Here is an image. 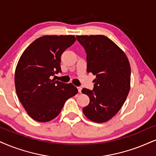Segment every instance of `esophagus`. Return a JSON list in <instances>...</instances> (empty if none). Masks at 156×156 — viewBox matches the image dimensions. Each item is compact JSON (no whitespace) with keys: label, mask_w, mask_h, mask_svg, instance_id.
I'll use <instances>...</instances> for the list:
<instances>
[{"label":"esophagus","mask_w":156,"mask_h":156,"mask_svg":"<svg viewBox=\"0 0 156 156\" xmlns=\"http://www.w3.org/2000/svg\"><path fill=\"white\" fill-rule=\"evenodd\" d=\"M77 89H78V92H79V93H81V92H82V87H78Z\"/></svg>","instance_id":"obj_1"}]
</instances>
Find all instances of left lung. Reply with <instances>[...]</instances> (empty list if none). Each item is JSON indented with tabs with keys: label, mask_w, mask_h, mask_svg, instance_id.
Returning <instances> with one entry per match:
<instances>
[{
	"label": "left lung",
	"mask_w": 156,
	"mask_h": 156,
	"mask_svg": "<svg viewBox=\"0 0 156 156\" xmlns=\"http://www.w3.org/2000/svg\"><path fill=\"white\" fill-rule=\"evenodd\" d=\"M76 39L87 53V73L96 75L93 90H82L90 98L82 111L92 122H106L119 112L129 92V61L124 52L104 35H77Z\"/></svg>",
	"instance_id": "obj_1"
}]
</instances>
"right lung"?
<instances>
[{
  "label": "right lung",
  "mask_w": 156,
  "mask_h": 156,
  "mask_svg": "<svg viewBox=\"0 0 156 156\" xmlns=\"http://www.w3.org/2000/svg\"><path fill=\"white\" fill-rule=\"evenodd\" d=\"M76 41L74 35H45L25 49L14 75L16 92L27 114L39 122L53 120L66 100L77 94L72 83L51 80L61 72V56Z\"/></svg>",
  "instance_id": "obj_1"
}]
</instances>
